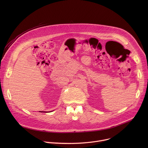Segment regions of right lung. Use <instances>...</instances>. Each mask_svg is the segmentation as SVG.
I'll return each instance as SVG.
<instances>
[{
  "mask_svg": "<svg viewBox=\"0 0 148 148\" xmlns=\"http://www.w3.org/2000/svg\"><path fill=\"white\" fill-rule=\"evenodd\" d=\"M41 112H43V111H40ZM44 112H46V111H44Z\"/></svg>",
  "mask_w": 148,
  "mask_h": 148,
  "instance_id": "1",
  "label": "right lung"
}]
</instances>
